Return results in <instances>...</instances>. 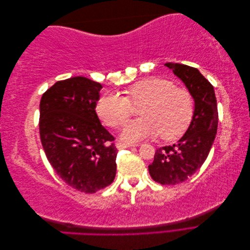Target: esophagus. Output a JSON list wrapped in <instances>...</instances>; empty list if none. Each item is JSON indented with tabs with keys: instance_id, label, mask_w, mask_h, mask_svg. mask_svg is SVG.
Returning a JSON list of instances; mask_svg holds the SVG:
<instances>
[{
	"instance_id": "obj_1",
	"label": "esophagus",
	"mask_w": 250,
	"mask_h": 250,
	"mask_svg": "<svg viewBox=\"0 0 250 250\" xmlns=\"http://www.w3.org/2000/svg\"><path fill=\"white\" fill-rule=\"evenodd\" d=\"M140 145L139 143H126V142H118L117 143V148L118 149H124L128 147H138Z\"/></svg>"
}]
</instances>
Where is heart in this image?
Wrapping results in <instances>:
<instances>
[{
	"label": "heart",
	"mask_w": 250,
	"mask_h": 250,
	"mask_svg": "<svg viewBox=\"0 0 250 250\" xmlns=\"http://www.w3.org/2000/svg\"><path fill=\"white\" fill-rule=\"evenodd\" d=\"M126 96L108 93L97 104V113L110 127H121L133 112V104H142L143 118L133 120L124 127L126 141H139L161 133L165 140L180 137L190 126L195 111L192 95L176 87L170 80L152 77L143 79L126 89Z\"/></svg>",
	"instance_id": "heart-1"
}]
</instances>
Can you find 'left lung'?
<instances>
[{
  "mask_svg": "<svg viewBox=\"0 0 250 250\" xmlns=\"http://www.w3.org/2000/svg\"><path fill=\"white\" fill-rule=\"evenodd\" d=\"M166 66L184 81L195 101V111L187 132L173 146L157 148L150 176L158 184L174 186L191 177L206 162L218 128L214 86L193 66L167 62Z\"/></svg>",
  "mask_w": 250,
  "mask_h": 250,
  "instance_id": "left-lung-1",
  "label": "left lung"
}]
</instances>
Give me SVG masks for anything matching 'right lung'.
<instances>
[{
	"mask_svg": "<svg viewBox=\"0 0 250 250\" xmlns=\"http://www.w3.org/2000/svg\"><path fill=\"white\" fill-rule=\"evenodd\" d=\"M102 85L85 77L57 81L40 104V134L57 175L88 194L109 186L116 176L115 138L96 113Z\"/></svg>",
	"mask_w": 250,
	"mask_h": 250,
	"instance_id": "obj_1",
	"label": "right lung"
}]
</instances>
